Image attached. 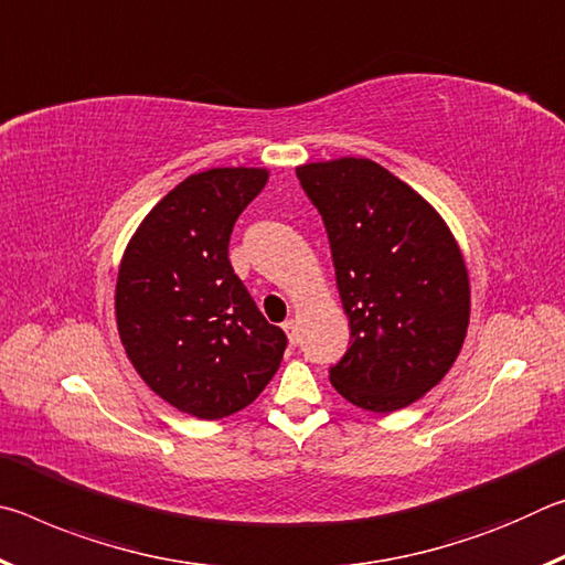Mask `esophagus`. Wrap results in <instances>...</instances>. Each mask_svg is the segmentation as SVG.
<instances>
[{"label": "esophagus", "instance_id": "obj_1", "mask_svg": "<svg viewBox=\"0 0 565 565\" xmlns=\"http://www.w3.org/2000/svg\"><path fill=\"white\" fill-rule=\"evenodd\" d=\"M281 329H284V333L286 337H289V343H299V323H296L294 319H286L284 323H281Z\"/></svg>", "mask_w": 565, "mask_h": 565}]
</instances>
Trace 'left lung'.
<instances>
[{"label": "left lung", "mask_w": 565, "mask_h": 565, "mask_svg": "<svg viewBox=\"0 0 565 565\" xmlns=\"http://www.w3.org/2000/svg\"><path fill=\"white\" fill-rule=\"evenodd\" d=\"M327 226L351 347L331 384L353 406L391 414L428 394L461 353L471 284L441 214L376 161L296 167Z\"/></svg>", "instance_id": "8db88e82"}]
</instances>
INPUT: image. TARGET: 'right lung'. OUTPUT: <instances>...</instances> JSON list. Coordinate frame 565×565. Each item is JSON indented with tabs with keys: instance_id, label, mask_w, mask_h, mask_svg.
I'll list each match as a JSON object with an SVG mask.
<instances>
[{
	"instance_id": "right-lung-1",
	"label": "right lung",
	"mask_w": 565,
	"mask_h": 565,
	"mask_svg": "<svg viewBox=\"0 0 565 565\" xmlns=\"http://www.w3.org/2000/svg\"><path fill=\"white\" fill-rule=\"evenodd\" d=\"M269 169L216 167L177 184L124 248L114 311L145 384L179 411L216 420L274 379L286 337L266 321L228 262L238 214Z\"/></svg>"
}]
</instances>
